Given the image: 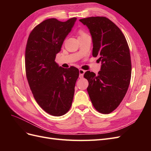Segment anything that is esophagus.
I'll return each instance as SVG.
<instances>
[{"instance_id":"obj_1","label":"esophagus","mask_w":151,"mask_h":151,"mask_svg":"<svg viewBox=\"0 0 151 151\" xmlns=\"http://www.w3.org/2000/svg\"><path fill=\"white\" fill-rule=\"evenodd\" d=\"M85 72L86 71L84 70L81 69H81H79V77H80V78H83Z\"/></svg>"}]
</instances>
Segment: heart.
Listing matches in <instances>:
<instances>
[{
    "label": "heart",
    "mask_w": 151,
    "mask_h": 151,
    "mask_svg": "<svg viewBox=\"0 0 151 151\" xmlns=\"http://www.w3.org/2000/svg\"><path fill=\"white\" fill-rule=\"evenodd\" d=\"M84 34H85V33H84V32H82V31L80 32V35H84Z\"/></svg>",
    "instance_id": "heart-1"
}]
</instances>
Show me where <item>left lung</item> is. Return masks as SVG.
I'll return each mask as SVG.
<instances>
[{
	"mask_svg": "<svg viewBox=\"0 0 151 151\" xmlns=\"http://www.w3.org/2000/svg\"><path fill=\"white\" fill-rule=\"evenodd\" d=\"M88 27L92 37L93 56L99 57L101 70L96 76L87 71V88L93 106L108 114L119 106L129 88L131 59L129 45L120 28L105 17H90L79 20Z\"/></svg>",
	"mask_w": 151,
	"mask_h": 151,
	"instance_id": "obj_1",
	"label": "left lung"
}]
</instances>
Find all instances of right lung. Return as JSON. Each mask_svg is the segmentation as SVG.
Masks as SVG:
<instances>
[{
	"label": "right lung",
	"mask_w": 151,
	"mask_h": 151,
	"mask_svg": "<svg viewBox=\"0 0 151 151\" xmlns=\"http://www.w3.org/2000/svg\"><path fill=\"white\" fill-rule=\"evenodd\" d=\"M76 20H45L31 32L26 44V74L31 92L40 106L53 116L65 114L74 98L78 68H64L55 60Z\"/></svg>",
	"instance_id": "right-lung-1"
}]
</instances>
